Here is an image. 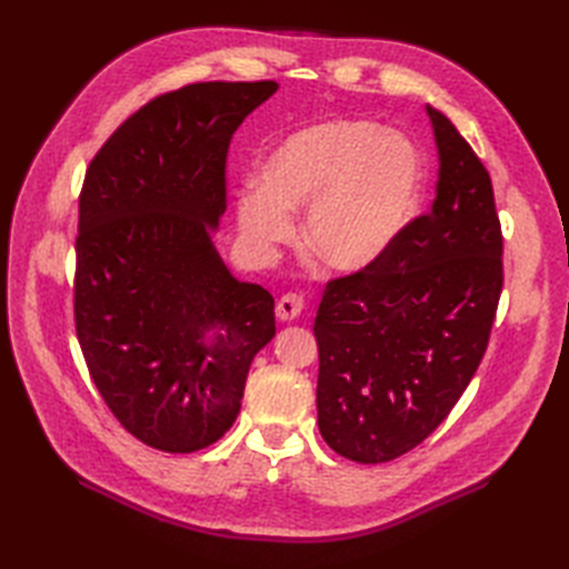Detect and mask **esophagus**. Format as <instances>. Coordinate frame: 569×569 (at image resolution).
<instances>
[{"instance_id": "34e87169", "label": "esophagus", "mask_w": 569, "mask_h": 569, "mask_svg": "<svg viewBox=\"0 0 569 569\" xmlns=\"http://www.w3.org/2000/svg\"><path fill=\"white\" fill-rule=\"evenodd\" d=\"M303 308H306V298L291 291V293L278 298L276 316H278V320H296L300 312H303Z\"/></svg>"}]
</instances>
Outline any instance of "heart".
<instances>
[{
  "label": "heart",
  "mask_w": 569,
  "mask_h": 569,
  "mask_svg": "<svg viewBox=\"0 0 569 569\" xmlns=\"http://www.w3.org/2000/svg\"><path fill=\"white\" fill-rule=\"evenodd\" d=\"M261 188L237 202L239 227L261 249L293 234L306 212L308 249L337 271L379 263L413 220L422 183L416 143L369 119H322L269 153Z\"/></svg>",
  "instance_id": "heart-1"
}]
</instances>
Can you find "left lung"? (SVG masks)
I'll use <instances>...</instances> for the list:
<instances>
[{
  "label": "left lung",
  "mask_w": 569,
  "mask_h": 569,
  "mask_svg": "<svg viewBox=\"0 0 569 569\" xmlns=\"http://www.w3.org/2000/svg\"><path fill=\"white\" fill-rule=\"evenodd\" d=\"M430 212L371 269L330 278L316 318L318 426L337 455L381 465L450 416L485 359L503 288L491 178L442 112Z\"/></svg>",
  "instance_id": "obj_1"
}]
</instances>
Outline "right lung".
I'll list each match as a JSON object with an SVG mask.
<instances>
[{
	"label": "right lung",
	"instance_id": "obj_1",
	"mask_svg": "<svg viewBox=\"0 0 569 569\" xmlns=\"http://www.w3.org/2000/svg\"><path fill=\"white\" fill-rule=\"evenodd\" d=\"M276 88L217 80L156 94L84 173L78 342L119 426L153 450L188 455L220 440L253 355L276 335L273 296L232 278L210 241L227 210L229 143Z\"/></svg>",
	"mask_w": 569,
	"mask_h": 569
}]
</instances>
